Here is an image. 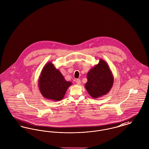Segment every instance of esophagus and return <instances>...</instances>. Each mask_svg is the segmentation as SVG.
Returning a JSON list of instances; mask_svg holds the SVG:
<instances>
[{"instance_id": "esophagus-1", "label": "esophagus", "mask_w": 149, "mask_h": 149, "mask_svg": "<svg viewBox=\"0 0 149 149\" xmlns=\"http://www.w3.org/2000/svg\"><path fill=\"white\" fill-rule=\"evenodd\" d=\"M76 83L77 85H80L81 84V80L79 79H76Z\"/></svg>"}]
</instances>
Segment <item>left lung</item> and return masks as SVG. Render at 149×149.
<instances>
[{
  "label": "left lung",
  "mask_w": 149,
  "mask_h": 149,
  "mask_svg": "<svg viewBox=\"0 0 149 149\" xmlns=\"http://www.w3.org/2000/svg\"><path fill=\"white\" fill-rule=\"evenodd\" d=\"M85 88L93 98L106 95L111 89L114 78L108 64L102 59L87 74Z\"/></svg>",
  "instance_id": "obj_1"
}]
</instances>
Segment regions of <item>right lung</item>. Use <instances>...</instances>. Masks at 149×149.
Masks as SVG:
<instances>
[{"mask_svg":"<svg viewBox=\"0 0 149 149\" xmlns=\"http://www.w3.org/2000/svg\"><path fill=\"white\" fill-rule=\"evenodd\" d=\"M72 84L71 82L65 79L51 61L47 63L43 67L38 79V87L42 96L55 101L63 99Z\"/></svg>","mask_w":149,"mask_h":149,"instance_id":"obj_1","label":"right lung"}]
</instances>
